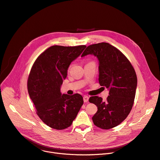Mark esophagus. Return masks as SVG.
<instances>
[{"label":"esophagus","instance_id":"esophagus-1","mask_svg":"<svg viewBox=\"0 0 160 160\" xmlns=\"http://www.w3.org/2000/svg\"><path fill=\"white\" fill-rule=\"evenodd\" d=\"M83 101H84V102H88V100H89V97H88V96H83Z\"/></svg>","mask_w":160,"mask_h":160}]
</instances>
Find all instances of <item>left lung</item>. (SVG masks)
Masks as SVG:
<instances>
[{
  "label": "left lung",
  "instance_id": "obj_1",
  "mask_svg": "<svg viewBox=\"0 0 160 160\" xmlns=\"http://www.w3.org/2000/svg\"><path fill=\"white\" fill-rule=\"evenodd\" d=\"M88 54L97 58L99 83L109 90L104 102L98 96L89 98V102L98 108L92 119L97 127L108 130L120 124L132 110L138 83L136 73L127 58L108 43L88 46L81 56Z\"/></svg>",
  "mask_w": 160,
  "mask_h": 160
}]
</instances>
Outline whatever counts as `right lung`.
I'll use <instances>...</instances> for the list:
<instances>
[{
  "mask_svg": "<svg viewBox=\"0 0 160 160\" xmlns=\"http://www.w3.org/2000/svg\"><path fill=\"white\" fill-rule=\"evenodd\" d=\"M86 45L49 47L36 59L28 79V91L45 124L56 130L69 127L83 104L81 95L62 94L61 86L71 63L86 48Z\"/></svg>",
  "mask_w": 160,
  "mask_h": 160,
  "instance_id": "add662e5",
  "label": "right lung"
}]
</instances>
